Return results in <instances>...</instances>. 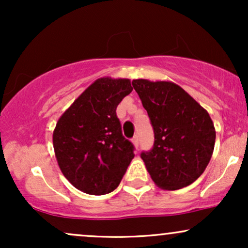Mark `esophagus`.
Masks as SVG:
<instances>
[{"label": "esophagus", "instance_id": "obj_1", "mask_svg": "<svg viewBox=\"0 0 248 248\" xmlns=\"http://www.w3.org/2000/svg\"><path fill=\"white\" fill-rule=\"evenodd\" d=\"M133 143L135 144V147H139V136L135 135L133 138Z\"/></svg>", "mask_w": 248, "mask_h": 248}]
</instances>
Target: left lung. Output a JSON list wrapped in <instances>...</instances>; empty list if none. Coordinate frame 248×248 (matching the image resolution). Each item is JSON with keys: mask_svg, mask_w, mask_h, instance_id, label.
<instances>
[{"mask_svg": "<svg viewBox=\"0 0 248 248\" xmlns=\"http://www.w3.org/2000/svg\"><path fill=\"white\" fill-rule=\"evenodd\" d=\"M155 134L154 147L142 152L157 186L177 190L204 172L215 148L216 130L209 113L171 81L133 80Z\"/></svg>", "mask_w": 248, "mask_h": 248, "instance_id": "1", "label": "left lung"}]
</instances>
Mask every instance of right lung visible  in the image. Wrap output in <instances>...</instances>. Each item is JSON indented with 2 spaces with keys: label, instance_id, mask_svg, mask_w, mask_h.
I'll use <instances>...</instances> for the list:
<instances>
[{
  "label": "right lung",
  "instance_id": "1",
  "mask_svg": "<svg viewBox=\"0 0 248 248\" xmlns=\"http://www.w3.org/2000/svg\"><path fill=\"white\" fill-rule=\"evenodd\" d=\"M133 91L129 79H96L62 113L53 130L58 166L67 181L88 195L120 184L134 146L122 135L116 107Z\"/></svg>",
  "mask_w": 248,
  "mask_h": 248
}]
</instances>
